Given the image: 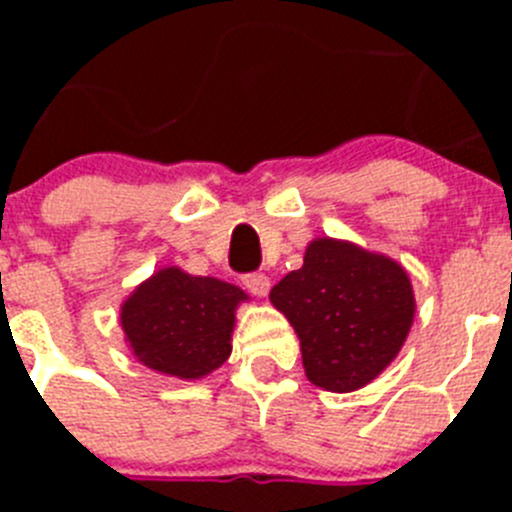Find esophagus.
<instances>
[{
	"mask_svg": "<svg viewBox=\"0 0 512 512\" xmlns=\"http://www.w3.org/2000/svg\"><path fill=\"white\" fill-rule=\"evenodd\" d=\"M243 287H246L251 295L264 297L266 292H269L271 282H269V277H266V274H246V277H243Z\"/></svg>",
	"mask_w": 512,
	"mask_h": 512,
	"instance_id": "34e87169",
	"label": "esophagus"
}]
</instances>
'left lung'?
Returning <instances> with one entry per match:
<instances>
[{
	"mask_svg": "<svg viewBox=\"0 0 512 512\" xmlns=\"http://www.w3.org/2000/svg\"><path fill=\"white\" fill-rule=\"evenodd\" d=\"M269 300L300 338L307 379L328 392H354L379 377L415 318L408 271L336 238H315L302 269L274 284Z\"/></svg>",
	"mask_w": 512,
	"mask_h": 512,
	"instance_id": "1",
	"label": "left lung"
}]
</instances>
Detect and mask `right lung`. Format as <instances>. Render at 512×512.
<instances>
[{
	"label": "right lung",
	"mask_w": 512,
	"mask_h": 512,
	"mask_svg": "<svg viewBox=\"0 0 512 512\" xmlns=\"http://www.w3.org/2000/svg\"><path fill=\"white\" fill-rule=\"evenodd\" d=\"M246 300L235 284L166 266L122 302L120 325L143 366L169 377L202 379L228 361L235 307Z\"/></svg>",
	"instance_id": "add662e5"
}]
</instances>
